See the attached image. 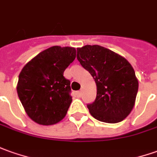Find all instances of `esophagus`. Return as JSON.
<instances>
[{
	"label": "esophagus",
	"instance_id": "esophagus-1",
	"mask_svg": "<svg viewBox=\"0 0 157 157\" xmlns=\"http://www.w3.org/2000/svg\"><path fill=\"white\" fill-rule=\"evenodd\" d=\"M81 95H82V92H81V90H80V91H78V92H77V97H80Z\"/></svg>",
	"mask_w": 157,
	"mask_h": 157
}]
</instances>
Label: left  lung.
<instances>
[{
    "label": "left lung",
    "instance_id": "obj_1",
    "mask_svg": "<svg viewBox=\"0 0 157 157\" xmlns=\"http://www.w3.org/2000/svg\"><path fill=\"white\" fill-rule=\"evenodd\" d=\"M77 59L97 85L96 100L87 105L90 114L106 123L122 121L133 109L138 90L132 65L123 56L99 45L78 48Z\"/></svg>",
    "mask_w": 157,
    "mask_h": 157
}]
</instances>
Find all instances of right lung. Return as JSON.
Wrapping results in <instances>:
<instances>
[{
  "instance_id": "add662e5",
  "label": "right lung",
  "mask_w": 157,
  "mask_h": 157,
  "mask_svg": "<svg viewBox=\"0 0 157 157\" xmlns=\"http://www.w3.org/2000/svg\"><path fill=\"white\" fill-rule=\"evenodd\" d=\"M76 57L72 47L53 46L35 56L19 75L17 92L33 121L50 126L66 116L72 102L70 81L63 73Z\"/></svg>"
}]
</instances>
